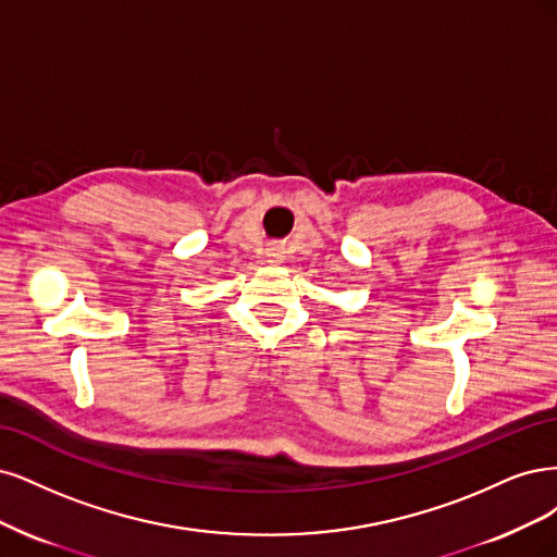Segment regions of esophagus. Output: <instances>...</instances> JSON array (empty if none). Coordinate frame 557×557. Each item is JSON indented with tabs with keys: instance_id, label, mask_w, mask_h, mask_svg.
Returning a JSON list of instances; mask_svg holds the SVG:
<instances>
[{
	"instance_id": "34e87169",
	"label": "esophagus",
	"mask_w": 557,
	"mask_h": 557,
	"mask_svg": "<svg viewBox=\"0 0 557 557\" xmlns=\"http://www.w3.org/2000/svg\"><path fill=\"white\" fill-rule=\"evenodd\" d=\"M271 259H273V263H275V261L280 259V255H275V252H273V255H271Z\"/></svg>"
}]
</instances>
